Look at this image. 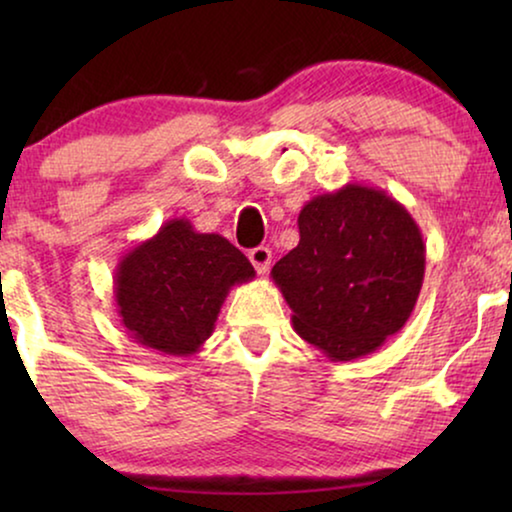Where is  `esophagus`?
Listing matches in <instances>:
<instances>
[{
  "label": "esophagus",
  "mask_w": 512,
  "mask_h": 512,
  "mask_svg": "<svg viewBox=\"0 0 512 512\" xmlns=\"http://www.w3.org/2000/svg\"><path fill=\"white\" fill-rule=\"evenodd\" d=\"M249 261H251V265H254V268L263 275V272L270 270L272 251H270L268 247H256V249H251V251H249Z\"/></svg>",
  "instance_id": "34e87169"
}]
</instances>
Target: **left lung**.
<instances>
[{
  "label": "left lung",
  "mask_w": 512,
  "mask_h": 512,
  "mask_svg": "<svg viewBox=\"0 0 512 512\" xmlns=\"http://www.w3.org/2000/svg\"><path fill=\"white\" fill-rule=\"evenodd\" d=\"M300 242L270 277L305 342L331 361L373 354L410 319L422 291V230L382 188L347 184L298 214Z\"/></svg>",
  "instance_id": "8db88e82"
}]
</instances>
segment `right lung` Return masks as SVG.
<instances>
[{"mask_svg": "<svg viewBox=\"0 0 512 512\" xmlns=\"http://www.w3.org/2000/svg\"><path fill=\"white\" fill-rule=\"evenodd\" d=\"M254 277V265L226 237L172 219L118 263V317L137 345L191 356L214 333L228 291Z\"/></svg>", "mask_w": 512, "mask_h": 512, "instance_id": "right-lung-1", "label": "right lung"}]
</instances>
